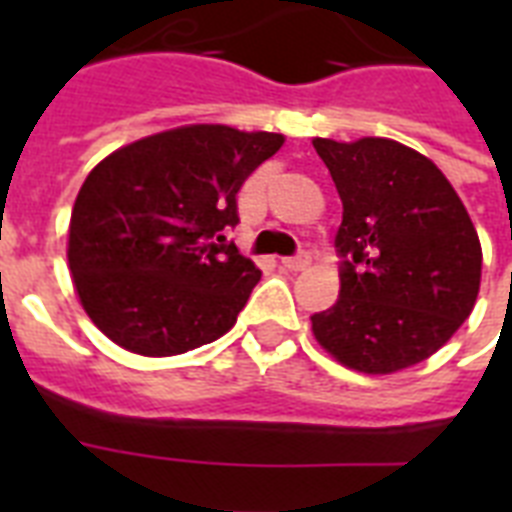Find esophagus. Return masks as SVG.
I'll list each match as a JSON object with an SVG mask.
<instances>
[{"label":"esophagus","instance_id":"esophagus-1","mask_svg":"<svg viewBox=\"0 0 512 512\" xmlns=\"http://www.w3.org/2000/svg\"><path fill=\"white\" fill-rule=\"evenodd\" d=\"M281 265H284L287 271H305V268L311 265V257L305 255V252L297 257H284V260H281Z\"/></svg>","mask_w":512,"mask_h":512}]
</instances>
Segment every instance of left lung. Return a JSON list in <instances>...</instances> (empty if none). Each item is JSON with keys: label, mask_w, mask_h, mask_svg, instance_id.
Masks as SVG:
<instances>
[{"label": "left lung", "mask_w": 512, "mask_h": 512, "mask_svg": "<svg viewBox=\"0 0 512 512\" xmlns=\"http://www.w3.org/2000/svg\"><path fill=\"white\" fill-rule=\"evenodd\" d=\"M342 199L340 295L311 316L329 356L396 374L444 348L476 305L481 241L444 172L388 138H313Z\"/></svg>", "instance_id": "1"}]
</instances>
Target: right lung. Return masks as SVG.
Listing matches in <instances>:
<instances>
[{
    "mask_svg": "<svg viewBox=\"0 0 512 512\" xmlns=\"http://www.w3.org/2000/svg\"><path fill=\"white\" fill-rule=\"evenodd\" d=\"M281 146L279 132L185 124L92 167L71 209L66 255L79 303L108 340L162 358L236 324L263 271L223 247V231L239 223L244 180Z\"/></svg>",
    "mask_w": 512,
    "mask_h": 512,
    "instance_id": "add662e5",
    "label": "right lung"
}]
</instances>
